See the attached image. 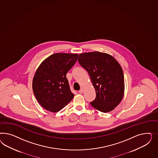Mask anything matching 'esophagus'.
<instances>
[{
  "label": "esophagus",
  "instance_id": "esophagus-1",
  "mask_svg": "<svg viewBox=\"0 0 158 158\" xmlns=\"http://www.w3.org/2000/svg\"><path fill=\"white\" fill-rule=\"evenodd\" d=\"M83 91H84V89H83V87H81V90L79 91V93L80 94H82V93H83Z\"/></svg>",
  "mask_w": 158,
  "mask_h": 158
}]
</instances>
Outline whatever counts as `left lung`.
<instances>
[{
  "mask_svg": "<svg viewBox=\"0 0 158 158\" xmlns=\"http://www.w3.org/2000/svg\"><path fill=\"white\" fill-rule=\"evenodd\" d=\"M78 61L89 73L96 90L91 106L105 113L114 110L124 96V75L119 62L110 54L99 52L80 54Z\"/></svg>",
  "mask_w": 158,
  "mask_h": 158,
  "instance_id": "left-lung-1",
  "label": "left lung"
}]
</instances>
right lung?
<instances>
[{
	"label": "right lung",
	"mask_w": 158,
	"mask_h": 158,
	"mask_svg": "<svg viewBox=\"0 0 158 158\" xmlns=\"http://www.w3.org/2000/svg\"><path fill=\"white\" fill-rule=\"evenodd\" d=\"M77 54L55 53L46 58L36 69L32 89L45 110L57 112L73 99L74 94L66 75L77 62Z\"/></svg>",
	"instance_id": "right-lung-1"
}]
</instances>
